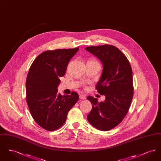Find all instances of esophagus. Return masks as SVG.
<instances>
[{
  "instance_id": "1",
  "label": "esophagus",
  "mask_w": 161,
  "mask_h": 161,
  "mask_svg": "<svg viewBox=\"0 0 161 161\" xmlns=\"http://www.w3.org/2000/svg\"><path fill=\"white\" fill-rule=\"evenodd\" d=\"M80 98L81 100H85L86 98V97L84 95H80Z\"/></svg>"
}]
</instances>
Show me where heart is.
<instances>
[{
  "label": "heart",
  "mask_w": 161,
  "mask_h": 161,
  "mask_svg": "<svg viewBox=\"0 0 161 161\" xmlns=\"http://www.w3.org/2000/svg\"><path fill=\"white\" fill-rule=\"evenodd\" d=\"M92 61H95V60H92Z\"/></svg>",
  "instance_id": "obj_1"
}]
</instances>
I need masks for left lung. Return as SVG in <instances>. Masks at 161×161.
<instances>
[{"label": "left lung", "instance_id": "obj_1", "mask_svg": "<svg viewBox=\"0 0 161 161\" xmlns=\"http://www.w3.org/2000/svg\"><path fill=\"white\" fill-rule=\"evenodd\" d=\"M86 49L103 64L95 89L106 97L101 102L92 97L87 98L92 105L87 119L96 129L108 131L121 123L129 112L133 96L132 69L126 56L113 45L89 46Z\"/></svg>", "mask_w": 161, "mask_h": 161}]
</instances>
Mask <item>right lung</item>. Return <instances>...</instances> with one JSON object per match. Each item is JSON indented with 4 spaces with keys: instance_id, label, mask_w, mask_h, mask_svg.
I'll return each instance as SVG.
<instances>
[{
    "instance_id": "1",
    "label": "right lung",
    "mask_w": 161,
    "mask_h": 161,
    "mask_svg": "<svg viewBox=\"0 0 161 161\" xmlns=\"http://www.w3.org/2000/svg\"><path fill=\"white\" fill-rule=\"evenodd\" d=\"M78 49L46 51L37 56L29 70L26 81L27 104L34 121L47 131L61 127L79 98L77 92L63 96L57 93L59 78L64 75L70 60Z\"/></svg>"
}]
</instances>
